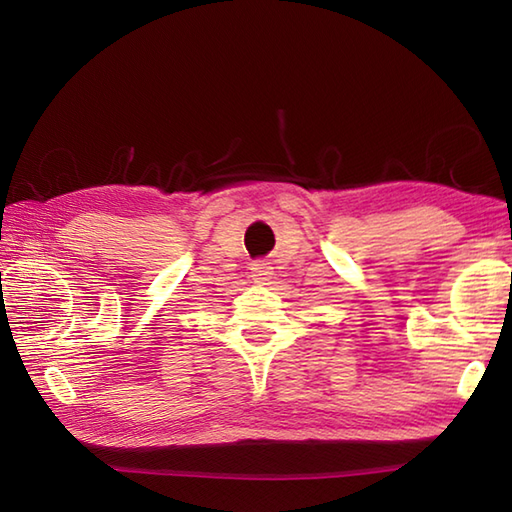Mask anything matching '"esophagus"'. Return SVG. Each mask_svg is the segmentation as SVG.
<instances>
[{"instance_id": "obj_1", "label": "esophagus", "mask_w": 512, "mask_h": 512, "mask_svg": "<svg viewBox=\"0 0 512 512\" xmlns=\"http://www.w3.org/2000/svg\"><path fill=\"white\" fill-rule=\"evenodd\" d=\"M250 273H253L255 281L264 284V281H268L270 275H273V266H268L266 262H255V264H250Z\"/></svg>"}]
</instances>
